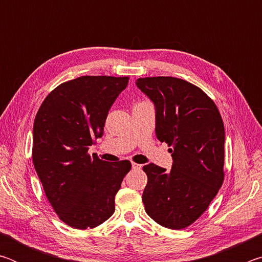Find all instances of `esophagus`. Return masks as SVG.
<instances>
[{
    "instance_id": "34e87169",
    "label": "esophagus",
    "mask_w": 262,
    "mask_h": 262,
    "mask_svg": "<svg viewBox=\"0 0 262 262\" xmlns=\"http://www.w3.org/2000/svg\"><path fill=\"white\" fill-rule=\"evenodd\" d=\"M132 167L134 168V170H141L142 165H140V164H136V163H132Z\"/></svg>"
}]
</instances>
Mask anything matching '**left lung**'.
Listing matches in <instances>:
<instances>
[{
	"label": "left lung",
	"instance_id": "left-lung-1",
	"mask_svg": "<svg viewBox=\"0 0 262 262\" xmlns=\"http://www.w3.org/2000/svg\"><path fill=\"white\" fill-rule=\"evenodd\" d=\"M136 85L152 101L156 136L172 155L171 171L150 163L142 194L147 214L168 229L194 223L224 180L225 133L216 105L200 88L177 77H145Z\"/></svg>",
	"mask_w": 262,
	"mask_h": 262
}]
</instances>
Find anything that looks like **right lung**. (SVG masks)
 Here are the masks:
<instances>
[{"label":"right lung","instance_id":"add662e5","mask_svg":"<svg viewBox=\"0 0 262 262\" xmlns=\"http://www.w3.org/2000/svg\"><path fill=\"white\" fill-rule=\"evenodd\" d=\"M128 79L82 76L62 83L35 115V172L53 209L72 228H96L113 215L115 194L132 167L129 161L108 163L88 154Z\"/></svg>","mask_w":262,"mask_h":262}]
</instances>
